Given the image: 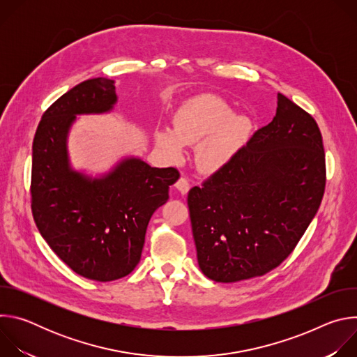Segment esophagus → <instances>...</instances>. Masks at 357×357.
Instances as JSON below:
<instances>
[{
  "label": "esophagus",
  "mask_w": 357,
  "mask_h": 357,
  "mask_svg": "<svg viewBox=\"0 0 357 357\" xmlns=\"http://www.w3.org/2000/svg\"><path fill=\"white\" fill-rule=\"evenodd\" d=\"M175 188H176L182 195H186L188 190H189V188H190V185H189V181H188L186 178H179L178 182L175 183Z\"/></svg>",
  "instance_id": "34e87169"
}]
</instances>
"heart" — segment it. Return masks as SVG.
Instances as JSON below:
<instances>
[{"mask_svg": "<svg viewBox=\"0 0 357 357\" xmlns=\"http://www.w3.org/2000/svg\"><path fill=\"white\" fill-rule=\"evenodd\" d=\"M251 130L245 117L233 116L230 106L218 96L203 94L188 100L174 119L172 131L155 132V142L172 160L182 158V146L197 145L196 164L202 172L220 171L234 157Z\"/></svg>", "mask_w": 357, "mask_h": 357, "instance_id": "b5f03b06", "label": "heart"}]
</instances>
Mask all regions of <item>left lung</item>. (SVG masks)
<instances>
[{"label":"left lung","mask_w":357,"mask_h":357,"mask_svg":"<svg viewBox=\"0 0 357 357\" xmlns=\"http://www.w3.org/2000/svg\"><path fill=\"white\" fill-rule=\"evenodd\" d=\"M277 98L273 121L188 193L197 263L216 282L260 277L278 267L324 197L326 168L319 127L284 94Z\"/></svg>","instance_id":"1"}]
</instances>
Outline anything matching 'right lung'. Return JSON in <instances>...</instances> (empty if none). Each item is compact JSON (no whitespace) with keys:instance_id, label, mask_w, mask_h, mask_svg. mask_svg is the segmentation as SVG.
Instances as JSON below:
<instances>
[{"instance_id":"1","label":"right lung","mask_w":357,"mask_h":357,"mask_svg":"<svg viewBox=\"0 0 357 357\" xmlns=\"http://www.w3.org/2000/svg\"><path fill=\"white\" fill-rule=\"evenodd\" d=\"M116 103L114 80L82 82L43 113L32 145L31 208L39 233L76 274L101 282L135 268L149 219L179 179L178 169L139 158L100 178L72 169L68 134L76 116L109 113Z\"/></svg>"}]
</instances>
